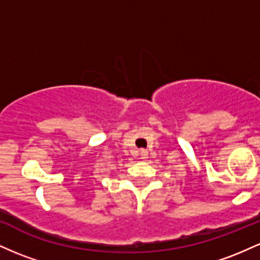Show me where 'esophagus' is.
Returning a JSON list of instances; mask_svg holds the SVG:
<instances>
[{
	"label": "esophagus",
	"instance_id": "34e87169",
	"mask_svg": "<svg viewBox=\"0 0 260 260\" xmlns=\"http://www.w3.org/2000/svg\"><path fill=\"white\" fill-rule=\"evenodd\" d=\"M140 159L142 160H147L148 159V151L147 150H140Z\"/></svg>",
	"mask_w": 260,
	"mask_h": 260
}]
</instances>
